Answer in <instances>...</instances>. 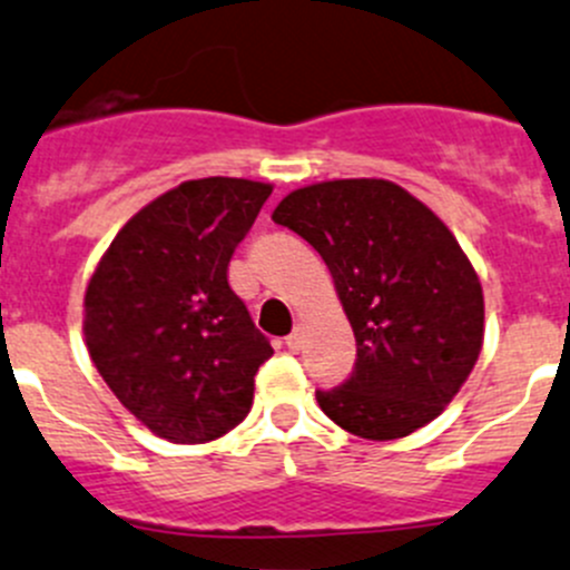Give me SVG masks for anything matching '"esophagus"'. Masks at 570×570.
<instances>
[{
    "mask_svg": "<svg viewBox=\"0 0 570 570\" xmlns=\"http://www.w3.org/2000/svg\"><path fill=\"white\" fill-rule=\"evenodd\" d=\"M286 347H289L292 353L301 351V347H303V334H301V328H295L289 336H286Z\"/></svg>",
    "mask_w": 570,
    "mask_h": 570,
    "instance_id": "1",
    "label": "esophagus"
}]
</instances>
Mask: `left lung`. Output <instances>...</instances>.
Returning <instances> with one entry per match:
<instances>
[{"mask_svg":"<svg viewBox=\"0 0 570 570\" xmlns=\"http://www.w3.org/2000/svg\"><path fill=\"white\" fill-rule=\"evenodd\" d=\"M273 219L323 256L356 336L351 379L317 390L320 409L364 440L432 423L484 340L482 284L443 219L379 178L303 186Z\"/></svg>","mask_w":570,"mask_h":570,"instance_id":"1","label":"left lung"}]
</instances>
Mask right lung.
<instances>
[{
	"mask_svg": "<svg viewBox=\"0 0 570 570\" xmlns=\"http://www.w3.org/2000/svg\"><path fill=\"white\" fill-rule=\"evenodd\" d=\"M269 195L258 180H186L127 219L88 281L94 367L169 443L217 440L250 412L273 347L230 289L228 264Z\"/></svg>",
	"mask_w": 570,
	"mask_h": 570,
	"instance_id": "1",
	"label": "right lung"
}]
</instances>
